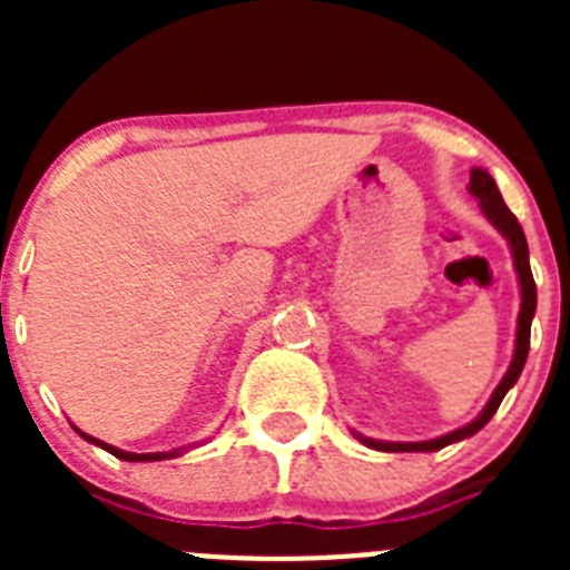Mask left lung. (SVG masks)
I'll list each match as a JSON object with an SVG mask.
<instances>
[{"mask_svg":"<svg viewBox=\"0 0 570 570\" xmlns=\"http://www.w3.org/2000/svg\"><path fill=\"white\" fill-rule=\"evenodd\" d=\"M468 190H471V196H476V203H480L488 223H491L493 228L500 230V234L508 239V248H511V256H513V271H517V279H520L522 302H520V316H517V340H513L511 365H508L500 385L493 387L491 400L485 402L480 416H473L468 425L456 428V431H451V434H442L436 436V440H425V442H385V440H371V436H362L356 434V431H351L362 445L376 448V451H387V454H400V451H405V454H422V451H440V448L468 440V436H473L476 431H482V428L491 422V416L497 414L500 402L505 400L508 391L517 385L522 367H525L528 347H531V320L533 314H537V285H533L531 262H528L525 234H522V225L517 223V216H513L511 210H508V205L502 203L500 188H497L493 176L488 174L485 168H471V183H468Z\"/></svg>","mask_w":570,"mask_h":570,"instance_id":"obj_1","label":"left lung"}]
</instances>
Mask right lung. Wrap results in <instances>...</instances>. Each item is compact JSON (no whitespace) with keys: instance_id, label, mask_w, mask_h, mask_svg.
Here are the masks:
<instances>
[{"instance_id":"1","label":"right lung","mask_w":570,"mask_h":570,"mask_svg":"<svg viewBox=\"0 0 570 570\" xmlns=\"http://www.w3.org/2000/svg\"><path fill=\"white\" fill-rule=\"evenodd\" d=\"M73 431H77V434L82 436V440H88L90 445L102 448V451H108V454H114L116 460H125V462H159V460H176V456H183L185 451H188V448H174V451H163V454H130V451H122V448H114V445H108V442L97 440V436L85 434V431H79L77 425H73Z\"/></svg>"}]
</instances>
